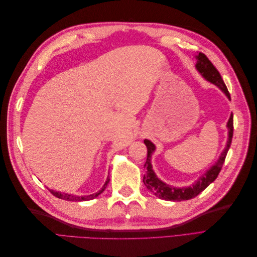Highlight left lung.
I'll return each instance as SVG.
<instances>
[{"instance_id":"8db88e82","label":"left lung","mask_w":257,"mask_h":257,"mask_svg":"<svg viewBox=\"0 0 257 257\" xmlns=\"http://www.w3.org/2000/svg\"><path fill=\"white\" fill-rule=\"evenodd\" d=\"M197 62H196V69L197 72L203 76V78L207 81L213 83L219 88L226 97L230 100V94L225 85L220 73L217 72V69L214 67V65L209 61V59L205 56L204 53H198L196 56ZM234 121H232V113L230 114L228 122L226 124V127L228 130V138L226 146H225L224 150L222 151L219 160L215 162V164L210 167L205 174L201 175L197 180L194 182L192 185L189 186H182V188H177V186L169 185L162 181L160 178H158L157 174L154 173L152 164H151V159L152 154L155 151V145L150 142L149 139H145L144 143L147 146L148 149V155H147V161L145 163V167L147 169L146 175L144 176V183L147 186V189L149 190L155 196L165 199V200H172V201H181V200H188L191 198H194L197 196L199 193L203 192L207 186L212 183L216 177L219 176L221 168L224 164L225 158H226V154L229 150V147L231 144V138H232V132H234Z\"/></svg>"}]
</instances>
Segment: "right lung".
I'll list each match as a JSON object with an SVG mask.
<instances>
[{"label":"right lung","instance_id":"right-lung-1","mask_svg":"<svg viewBox=\"0 0 257 257\" xmlns=\"http://www.w3.org/2000/svg\"><path fill=\"white\" fill-rule=\"evenodd\" d=\"M109 182V178H107V180L105 182V184L103 185V188L100 189L98 192L96 193H93L90 194V195L87 196H77V195H72V194H68V193H61V192H57V191H53L50 190V193L52 194L53 196H56L60 199H64V200H68V201H83V200H91V199H94L95 197H97L99 194H102L104 192V190L106 189V186Z\"/></svg>","mask_w":257,"mask_h":257}]
</instances>
